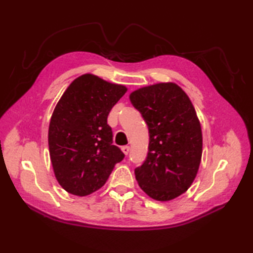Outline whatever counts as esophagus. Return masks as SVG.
I'll use <instances>...</instances> for the list:
<instances>
[{
  "mask_svg": "<svg viewBox=\"0 0 253 253\" xmlns=\"http://www.w3.org/2000/svg\"><path fill=\"white\" fill-rule=\"evenodd\" d=\"M122 151L127 155L128 153H129V151H130V147H128V146H124V147H122Z\"/></svg>",
  "mask_w": 253,
  "mask_h": 253,
  "instance_id": "34e87169",
  "label": "esophagus"
}]
</instances>
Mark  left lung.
<instances>
[{
    "label": "left lung",
    "instance_id": "left-lung-1",
    "mask_svg": "<svg viewBox=\"0 0 253 253\" xmlns=\"http://www.w3.org/2000/svg\"><path fill=\"white\" fill-rule=\"evenodd\" d=\"M129 99L149 129V151L135 169L141 189L158 201L187 191L202 155V132L196 110L179 85L161 83L133 91Z\"/></svg>",
    "mask_w": 253,
    "mask_h": 253
}]
</instances>
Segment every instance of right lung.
Segmentation results:
<instances>
[{
  "instance_id": "1",
  "label": "right lung",
  "mask_w": 253,
  "mask_h": 253,
  "mask_svg": "<svg viewBox=\"0 0 253 253\" xmlns=\"http://www.w3.org/2000/svg\"><path fill=\"white\" fill-rule=\"evenodd\" d=\"M126 91L125 85L84 74L56 104L49 126L50 158L58 184L72 195L100 189L125 157L113 144L107 116Z\"/></svg>"
}]
</instances>
